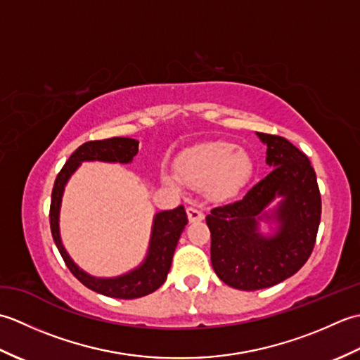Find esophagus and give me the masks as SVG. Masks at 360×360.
Listing matches in <instances>:
<instances>
[{"mask_svg": "<svg viewBox=\"0 0 360 360\" xmlns=\"http://www.w3.org/2000/svg\"><path fill=\"white\" fill-rule=\"evenodd\" d=\"M187 217L190 223H196V221L204 219V213L201 210H198L195 207H188L187 209Z\"/></svg>", "mask_w": 360, "mask_h": 360, "instance_id": "obj_1", "label": "esophagus"}]
</instances>
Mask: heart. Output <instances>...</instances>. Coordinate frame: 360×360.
<instances>
[{"instance_id":"1","label":"heart","mask_w":360,"mask_h":360,"mask_svg":"<svg viewBox=\"0 0 360 360\" xmlns=\"http://www.w3.org/2000/svg\"><path fill=\"white\" fill-rule=\"evenodd\" d=\"M181 178L195 188H210L218 200H229L241 192L254 173V162L232 143L212 142L187 151L181 158Z\"/></svg>"}]
</instances>
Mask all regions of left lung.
Instances as JSON below:
<instances>
[{"instance_id": "obj_1", "label": "left lung", "mask_w": 360, "mask_h": 360, "mask_svg": "<svg viewBox=\"0 0 360 360\" xmlns=\"http://www.w3.org/2000/svg\"><path fill=\"white\" fill-rule=\"evenodd\" d=\"M257 136L267 147L266 164L272 172L243 200L212 209L205 217L213 271L240 290L271 288L300 269L314 249L322 215V198L308 156L281 136ZM278 195L282 201L267 214L265 209ZM263 219L278 223L274 236L259 233L257 221Z\"/></svg>"}]
</instances>
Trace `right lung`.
Instances as JSON below:
<instances>
[{
    "mask_svg": "<svg viewBox=\"0 0 360 360\" xmlns=\"http://www.w3.org/2000/svg\"><path fill=\"white\" fill-rule=\"evenodd\" d=\"M137 150H139V142L136 139H129V137H111V139L89 141L80 145L57 174V179L53 182L49 209L53 243H56L60 255L65 259L68 269L72 272L74 277L98 294L114 298H125V300L148 295L164 285L167 274L170 271L176 244H178L179 236L188 223L184 205H179L173 210L156 213L155 221H153L148 252L143 263L128 274L114 278L93 277V275L82 271L72 262L63 248L62 238H60L58 215L66 182L82 162H85V160H102V162L128 164L137 155Z\"/></svg>",
    "mask_w": 360,
    "mask_h": 360,
    "instance_id": "1",
    "label": "right lung"
}]
</instances>
